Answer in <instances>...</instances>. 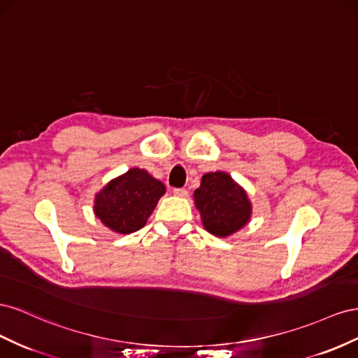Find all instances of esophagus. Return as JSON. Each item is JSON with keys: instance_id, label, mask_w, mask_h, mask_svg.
<instances>
[{"instance_id": "obj_1", "label": "esophagus", "mask_w": 358, "mask_h": 358, "mask_svg": "<svg viewBox=\"0 0 358 358\" xmlns=\"http://www.w3.org/2000/svg\"><path fill=\"white\" fill-rule=\"evenodd\" d=\"M172 192H173V195H177V196H187L189 195L187 189H182V187H176Z\"/></svg>"}]
</instances>
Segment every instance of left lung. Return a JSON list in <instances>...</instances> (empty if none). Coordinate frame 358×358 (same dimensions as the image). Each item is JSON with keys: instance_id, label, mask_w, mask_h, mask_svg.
Wrapping results in <instances>:
<instances>
[{"instance_id": "1", "label": "left lung", "mask_w": 358, "mask_h": 358, "mask_svg": "<svg viewBox=\"0 0 358 358\" xmlns=\"http://www.w3.org/2000/svg\"><path fill=\"white\" fill-rule=\"evenodd\" d=\"M193 196L203 228L213 236L228 237L250 219L252 207L246 192L227 172L206 173Z\"/></svg>"}]
</instances>
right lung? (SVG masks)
Here are the masks:
<instances>
[{"mask_svg": "<svg viewBox=\"0 0 358 358\" xmlns=\"http://www.w3.org/2000/svg\"><path fill=\"white\" fill-rule=\"evenodd\" d=\"M165 190L163 182L152 178L145 169L134 168L97 193L94 213L112 231L135 232L147 223Z\"/></svg>", "mask_w": 358, "mask_h": 358, "instance_id": "1", "label": "right lung"}]
</instances>
